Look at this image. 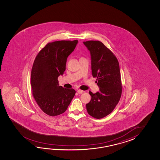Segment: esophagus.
<instances>
[{
    "instance_id": "esophagus-1",
    "label": "esophagus",
    "mask_w": 160,
    "mask_h": 160,
    "mask_svg": "<svg viewBox=\"0 0 160 160\" xmlns=\"http://www.w3.org/2000/svg\"><path fill=\"white\" fill-rule=\"evenodd\" d=\"M83 92V91H82L81 90H80V89H78V90H77V92L78 93V94H82V92Z\"/></svg>"
}]
</instances>
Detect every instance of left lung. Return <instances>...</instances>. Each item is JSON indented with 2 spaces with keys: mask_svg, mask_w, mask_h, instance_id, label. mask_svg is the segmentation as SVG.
<instances>
[{
  "mask_svg": "<svg viewBox=\"0 0 160 160\" xmlns=\"http://www.w3.org/2000/svg\"><path fill=\"white\" fill-rule=\"evenodd\" d=\"M83 44L90 51L92 75L97 78L99 91L89 92L91 101L86 104L89 115L100 119L112 112L122 93L119 63L115 55L101 42L88 41Z\"/></svg>",
  "mask_w": 160,
  "mask_h": 160,
  "instance_id": "8db88e82",
  "label": "left lung"
}]
</instances>
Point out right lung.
<instances>
[{"label":"right lung","mask_w":160,"mask_h":160,"mask_svg":"<svg viewBox=\"0 0 160 160\" xmlns=\"http://www.w3.org/2000/svg\"><path fill=\"white\" fill-rule=\"evenodd\" d=\"M78 40L48 43L36 57L31 70L32 94L41 110L48 116L60 115L68 108L75 91L59 86L58 77L63 74L68 55Z\"/></svg>","instance_id":"obj_1"}]
</instances>
